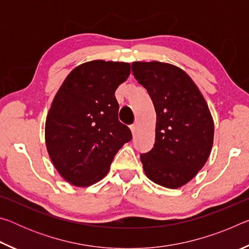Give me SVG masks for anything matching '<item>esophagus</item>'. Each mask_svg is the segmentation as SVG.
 <instances>
[{"label": "esophagus", "mask_w": 249, "mask_h": 249, "mask_svg": "<svg viewBox=\"0 0 249 249\" xmlns=\"http://www.w3.org/2000/svg\"><path fill=\"white\" fill-rule=\"evenodd\" d=\"M130 130H132V133H133V135L136 133V125L135 124H133V125H130Z\"/></svg>", "instance_id": "34e87169"}]
</instances>
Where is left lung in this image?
<instances>
[{
    "instance_id": "left-lung-1",
    "label": "left lung",
    "mask_w": 249,
    "mask_h": 249,
    "mask_svg": "<svg viewBox=\"0 0 249 249\" xmlns=\"http://www.w3.org/2000/svg\"><path fill=\"white\" fill-rule=\"evenodd\" d=\"M132 71L157 115L154 147L141 155L145 174L162 187H182L201 170L212 149L214 124L208 104L178 67L135 61Z\"/></svg>"
}]
</instances>
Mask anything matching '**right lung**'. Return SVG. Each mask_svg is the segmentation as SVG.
Listing matches in <instances>:
<instances>
[{"label": "right lung", "instance_id": "add662e5", "mask_svg": "<svg viewBox=\"0 0 249 249\" xmlns=\"http://www.w3.org/2000/svg\"><path fill=\"white\" fill-rule=\"evenodd\" d=\"M129 72L127 62H86L71 71L54 96L46 120V146L53 166L71 184L98 182L132 140L130 129L119 121L114 95Z\"/></svg>", "mask_w": 249, "mask_h": 249}]
</instances>
